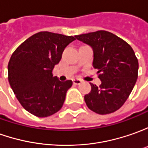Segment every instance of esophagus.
I'll return each mask as SVG.
<instances>
[{"label": "esophagus", "instance_id": "34e87169", "mask_svg": "<svg viewBox=\"0 0 148 148\" xmlns=\"http://www.w3.org/2000/svg\"><path fill=\"white\" fill-rule=\"evenodd\" d=\"M73 83H74V84L78 85V84H80L81 83H82V80H81V79H73Z\"/></svg>", "mask_w": 148, "mask_h": 148}]
</instances>
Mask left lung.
<instances>
[{
	"label": "left lung",
	"mask_w": 148,
	"mask_h": 148,
	"mask_svg": "<svg viewBox=\"0 0 148 148\" xmlns=\"http://www.w3.org/2000/svg\"><path fill=\"white\" fill-rule=\"evenodd\" d=\"M75 38L93 50L92 65L101 84H91L84 96L91 110L100 115L115 112L124 105L138 79V61L130 45L113 33L100 30Z\"/></svg>",
	"instance_id": "1"
}]
</instances>
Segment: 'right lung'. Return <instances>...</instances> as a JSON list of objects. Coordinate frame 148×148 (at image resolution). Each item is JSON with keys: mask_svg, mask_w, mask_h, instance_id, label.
Masks as SVG:
<instances>
[{"mask_svg": "<svg viewBox=\"0 0 148 148\" xmlns=\"http://www.w3.org/2000/svg\"><path fill=\"white\" fill-rule=\"evenodd\" d=\"M75 38L50 32H39L16 49L8 64L9 83L19 103L29 113L47 117L64 104L71 80L53 77L54 66L64 48Z\"/></svg>", "mask_w": 148, "mask_h": 148, "instance_id": "obj_1", "label": "right lung"}]
</instances>
